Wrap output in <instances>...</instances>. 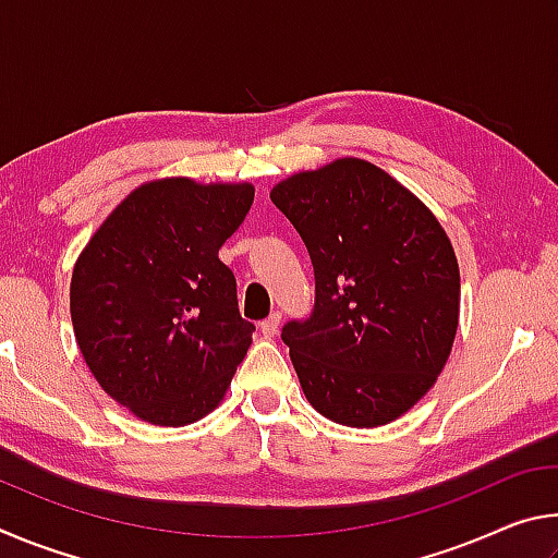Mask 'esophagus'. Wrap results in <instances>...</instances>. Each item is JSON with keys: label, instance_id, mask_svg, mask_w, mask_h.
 <instances>
[{"label": "esophagus", "instance_id": "esophagus-1", "mask_svg": "<svg viewBox=\"0 0 558 558\" xmlns=\"http://www.w3.org/2000/svg\"><path fill=\"white\" fill-rule=\"evenodd\" d=\"M280 319H282L280 313H272L268 319H263V323H260V332L266 337H276L278 329H280Z\"/></svg>", "mask_w": 558, "mask_h": 558}]
</instances>
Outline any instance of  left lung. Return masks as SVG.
I'll use <instances>...</instances> for the list:
<instances>
[{
    "instance_id": "left-lung-1",
    "label": "left lung",
    "mask_w": 558,
    "mask_h": 558,
    "mask_svg": "<svg viewBox=\"0 0 558 558\" xmlns=\"http://www.w3.org/2000/svg\"><path fill=\"white\" fill-rule=\"evenodd\" d=\"M270 199L315 268L313 315L282 327L302 391L342 426H386L450 356L460 315L450 239L409 189L356 157L282 179Z\"/></svg>"
}]
</instances>
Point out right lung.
Returning a JSON list of instances; mask_svg holds the SVG:
<instances>
[{
  "label": "right lung",
  "mask_w": 558,
  "mask_h": 558,
  "mask_svg": "<svg viewBox=\"0 0 558 558\" xmlns=\"http://www.w3.org/2000/svg\"><path fill=\"white\" fill-rule=\"evenodd\" d=\"M251 184L186 177L137 186L75 260V342L102 391L153 426H189L221 403L251 347L219 248Z\"/></svg>",
  "instance_id": "1"
}]
</instances>
